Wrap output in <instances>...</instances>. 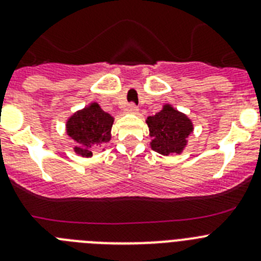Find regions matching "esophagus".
Returning a JSON list of instances; mask_svg holds the SVG:
<instances>
[{
  "instance_id": "34e87169",
  "label": "esophagus",
  "mask_w": 261,
  "mask_h": 261,
  "mask_svg": "<svg viewBox=\"0 0 261 261\" xmlns=\"http://www.w3.org/2000/svg\"><path fill=\"white\" fill-rule=\"evenodd\" d=\"M126 112H128V114H137L138 107H137V106L133 105V103H130V105L126 107Z\"/></svg>"
}]
</instances>
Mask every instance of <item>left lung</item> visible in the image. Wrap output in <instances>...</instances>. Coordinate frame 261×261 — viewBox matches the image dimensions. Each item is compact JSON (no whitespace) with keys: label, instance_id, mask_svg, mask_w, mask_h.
<instances>
[{"label":"left lung","instance_id":"1","mask_svg":"<svg viewBox=\"0 0 261 261\" xmlns=\"http://www.w3.org/2000/svg\"><path fill=\"white\" fill-rule=\"evenodd\" d=\"M150 137V146L163 155L180 154L187 145V138L193 132V124L188 116L165 105L158 114L146 119Z\"/></svg>","mask_w":261,"mask_h":261}]
</instances>
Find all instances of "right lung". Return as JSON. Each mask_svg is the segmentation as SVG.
<instances>
[{
    "instance_id": "add662e5",
    "label": "right lung",
    "mask_w": 261,
    "mask_h": 261,
    "mask_svg": "<svg viewBox=\"0 0 261 261\" xmlns=\"http://www.w3.org/2000/svg\"><path fill=\"white\" fill-rule=\"evenodd\" d=\"M112 124L114 117L95 102L71 115L66 121V133L75 142V153L85 158L93 156L94 147L111 140Z\"/></svg>"
}]
</instances>
